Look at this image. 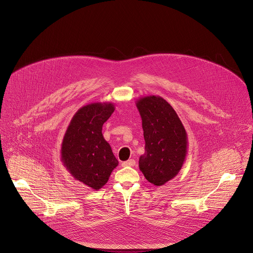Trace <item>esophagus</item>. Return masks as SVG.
<instances>
[{"label": "esophagus", "mask_w": 253, "mask_h": 253, "mask_svg": "<svg viewBox=\"0 0 253 253\" xmlns=\"http://www.w3.org/2000/svg\"><path fill=\"white\" fill-rule=\"evenodd\" d=\"M135 164H136L135 160L134 159H130V160L126 161V162H123L122 166L123 167H133V166H135Z\"/></svg>", "instance_id": "esophagus-1"}]
</instances>
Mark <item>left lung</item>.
I'll use <instances>...</instances> for the list:
<instances>
[{"label":"left lung","mask_w":253,"mask_h":253,"mask_svg":"<svg viewBox=\"0 0 253 253\" xmlns=\"http://www.w3.org/2000/svg\"><path fill=\"white\" fill-rule=\"evenodd\" d=\"M142 118L145 153L140 171L148 182L163 186L175 178L186 159L187 132L174 108L160 96L142 97L136 102Z\"/></svg>","instance_id":"left-lung-1"}]
</instances>
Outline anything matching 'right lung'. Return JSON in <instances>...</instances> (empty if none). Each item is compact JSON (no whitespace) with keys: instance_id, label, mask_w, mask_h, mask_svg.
<instances>
[{"instance_id":"right-lung-1","label":"right lung","mask_w":253,"mask_h":253,"mask_svg":"<svg viewBox=\"0 0 253 253\" xmlns=\"http://www.w3.org/2000/svg\"><path fill=\"white\" fill-rule=\"evenodd\" d=\"M114 112L109 102L81 107L72 117L61 145V162L71 176L93 190L101 189L118 166L102 126Z\"/></svg>"}]
</instances>
